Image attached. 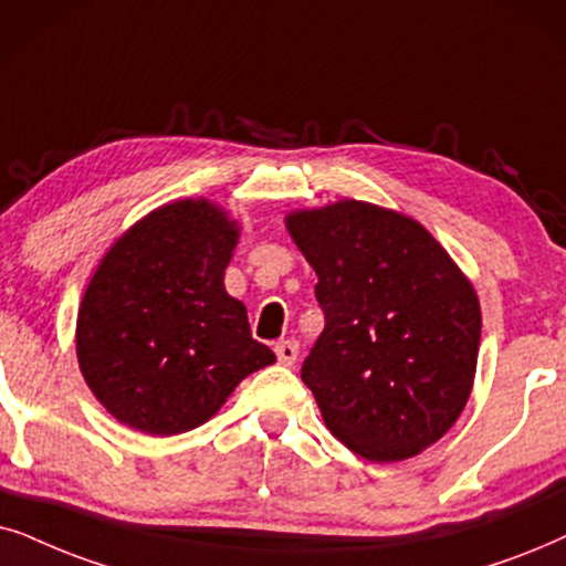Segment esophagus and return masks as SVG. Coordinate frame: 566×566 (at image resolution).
Masks as SVG:
<instances>
[{
    "mask_svg": "<svg viewBox=\"0 0 566 566\" xmlns=\"http://www.w3.org/2000/svg\"><path fill=\"white\" fill-rule=\"evenodd\" d=\"M274 352H276V359L282 361V365H295V359H297V352H300V344L295 342V338H284V342H279L276 346H274Z\"/></svg>",
    "mask_w": 566,
    "mask_h": 566,
    "instance_id": "1",
    "label": "esophagus"
}]
</instances>
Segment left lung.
Returning <instances> with one entry per match:
<instances>
[{
	"instance_id": "8db88e82",
	"label": "left lung",
	"mask_w": 566,
	"mask_h": 566,
	"mask_svg": "<svg viewBox=\"0 0 566 566\" xmlns=\"http://www.w3.org/2000/svg\"><path fill=\"white\" fill-rule=\"evenodd\" d=\"M287 230L318 276L326 326L300 375L323 421L367 461L417 455L471 396L476 292L419 222L365 201L290 214Z\"/></svg>"
}]
</instances>
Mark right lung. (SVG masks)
I'll return each instance as SVG.
<instances>
[{"label":"right lung","mask_w":566,"mask_h":566,"mask_svg":"<svg viewBox=\"0 0 566 566\" xmlns=\"http://www.w3.org/2000/svg\"><path fill=\"white\" fill-rule=\"evenodd\" d=\"M238 230L209 201L147 214L105 253L77 315V359L113 417L147 434L205 424L274 361L224 292Z\"/></svg>","instance_id":"1"}]
</instances>
